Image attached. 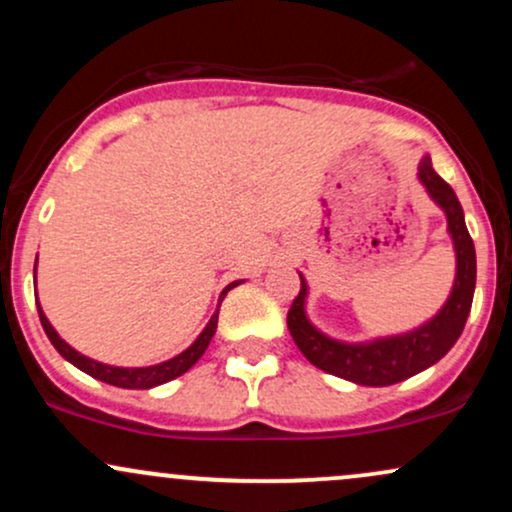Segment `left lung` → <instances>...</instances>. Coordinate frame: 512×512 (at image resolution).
Listing matches in <instances>:
<instances>
[{"mask_svg":"<svg viewBox=\"0 0 512 512\" xmlns=\"http://www.w3.org/2000/svg\"><path fill=\"white\" fill-rule=\"evenodd\" d=\"M419 180L424 182L428 197L438 204L448 216V233L455 245L457 272L452 284L450 298L445 301L440 313L428 320L426 325L416 327L414 332L397 334V337L373 339L363 344H346L330 339L317 327L310 325L305 315V296L308 284L301 274V293L293 298L289 310V332L303 356L313 366L337 378L351 380L356 385L385 387L402 383L411 375L431 368L455 346L464 330L469 310H472L474 286H477V252L474 240L464 226V211L452 187L433 170L431 158L424 156L419 163Z\"/></svg>","mask_w":512,"mask_h":512,"instance_id":"obj_1","label":"left lung"}]
</instances>
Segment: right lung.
I'll return each instance as SVG.
<instances>
[{
    "label": "right lung",
    "instance_id": "right-lung-1",
    "mask_svg": "<svg viewBox=\"0 0 512 512\" xmlns=\"http://www.w3.org/2000/svg\"><path fill=\"white\" fill-rule=\"evenodd\" d=\"M233 286H238V281H233V284H228L226 289H223L221 298H219V308H221L223 296H226ZM219 308H216V313L211 315L209 325L204 327L202 334L195 339V344L187 346L182 354L173 356L170 361L156 363V366H146V368H117V366H105V363H101V361H93V358L79 354V351L72 349V346L64 342L60 334L55 332V327L50 325L48 317H45L40 303H38V315H40V325H43V330H45V334H48L52 346H55V349L60 351V354L67 358L69 363H74L76 368L84 370V373L91 375V378L103 380V383H108V385L125 387V390H149V387L163 385V383H168V380H175L178 375L187 373V370H190L199 361V358H202V354L207 351V346L211 342V337H214L216 325H219Z\"/></svg>",
    "mask_w": 512,
    "mask_h": 512
}]
</instances>
